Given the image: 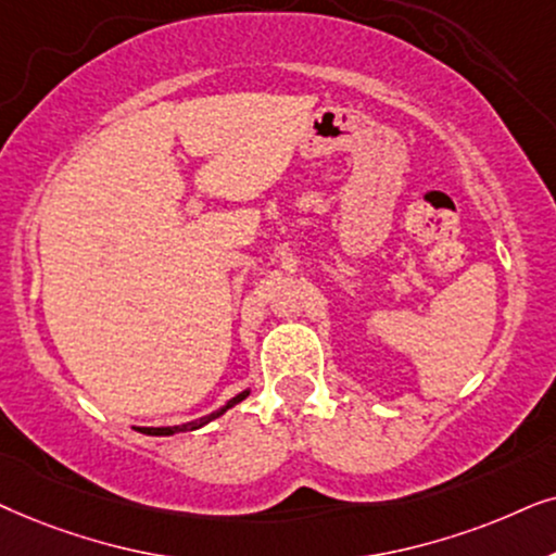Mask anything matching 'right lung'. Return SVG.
<instances>
[{
    "label": "right lung",
    "mask_w": 556,
    "mask_h": 556,
    "mask_svg": "<svg viewBox=\"0 0 556 556\" xmlns=\"http://www.w3.org/2000/svg\"><path fill=\"white\" fill-rule=\"evenodd\" d=\"M247 396H249V391H243V394L233 396L231 402H228V404L224 406V409L213 412V414H208V417H201V419H195V421H188V425H180V427H142V429H139V432H144V434H175V432H188V429H198V427H203L205 421L220 417V414H224L226 409H231L233 404H239L241 399H247Z\"/></svg>",
    "instance_id": "right-lung-1"
}]
</instances>
